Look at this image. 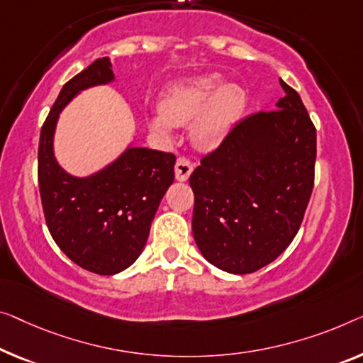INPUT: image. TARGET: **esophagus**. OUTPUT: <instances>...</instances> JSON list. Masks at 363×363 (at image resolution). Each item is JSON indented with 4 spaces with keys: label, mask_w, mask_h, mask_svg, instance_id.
Instances as JSON below:
<instances>
[{
    "label": "esophagus",
    "mask_w": 363,
    "mask_h": 363,
    "mask_svg": "<svg viewBox=\"0 0 363 363\" xmlns=\"http://www.w3.org/2000/svg\"><path fill=\"white\" fill-rule=\"evenodd\" d=\"M192 171H194L192 161H189L187 158H177L176 166H174V172H176V179L177 181H187Z\"/></svg>",
    "instance_id": "1"
}]
</instances>
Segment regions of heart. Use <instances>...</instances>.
Here are the masks:
<instances>
[{
	"instance_id": "heart-1",
	"label": "heart",
	"mask_w": 363,
	"mask_h": 363,
	"mask_svg": "<svg viewBox=\"0 0 363 363\" xmlns=\"http://www.w3.org/2000/svg\"><path fill=\"white\" fill-rule=\"evenodd\" d=\"M246 93L238 84H223L216 74L176 81L164 91L160 109L148 122L153 132L169 135L174 125L191 122V138L210 150L223 142L246 109Z\"/></svg>"
}]
</instances>
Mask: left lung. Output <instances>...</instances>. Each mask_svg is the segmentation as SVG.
<instances>
[{
    "mask_svg": "<svg viewBox=\"0 0 363 363\" xmlns=\"http://www.w3.org/2000/svg\"><path fill=\"white\" fill-rule=\"evenodd\" d=\"M242 118L191 174L192 233L210 264L251 274L298 233L315 184L316 128L300 94Z\"/></svg>",
    "mask_w": 363,
    "mask_h": 363,
    "instance_id": "8db88e82",
    "label": "left lung"
}]
</instances>
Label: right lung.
Instances as JSON below:
<instances>
[{
  "label": "right lung",
  "mask_w": 363,
  "mask_h": 363,
  "mask_svg": "<svg viewBox=\"0 0 363 363\" xmlns=\"http://www.w3.org/2000/svg\"><path fill=\"white\" fill-rule=\"evenodd\" d=\"M113 79L109 58H97L63 86L40 130L39 191L48 231L79 267L113 275L137 261L161 199L174 181L176 156L130 147L89 177L63 171L53 155L58 116L79 91Z\"/></svg>",
  "instance_id": "obj_1"
}]
</instances>
